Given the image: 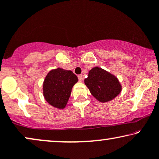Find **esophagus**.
Here are the masks:
<instances>
[{"label":"esophagus","mask_w":159,"mask_h":159,"mask_svg":"<svg viewBox=\"0 0 159 159\" xmlns=\"http://www.w3.org/2000/svg\"><path fill=\"white\" fill-rule=\"evenodd\" d=\"M78 80H79L80 82L83 81V80H84V76H83V75H79L78 76Z\"/></svg>","instance_id":"esophagus-1"}]
</instances>
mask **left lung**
<instances>
[{
  "instance_id": "left-lung-1",
  "label": "left lung",
  "mask_w": 159,
  "mask_h": 159,
  "mask_svg": "<svg viewBox=\"0 0 159 159\" xmlns=\"http://www.w3.org/2000/svg\"><path fill=\"white\" fill-rule=\"evenodd\" d=\"M84 83L92 95L101 103L113 100L122 91V86L117 78L98 67L89 70Z\"/></svg>"
}]
</instances>
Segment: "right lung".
Instances as JSON below:
<instances>
[{
	"label": "right lung",
	"mask_w": 159,
	"mask_h": 159,
	"mask_svg": "<svg viewBox=\"0 0 159 159\" xmlns=\"http://www.w3.org/2000/svg\"><path fill=\"white\" fill-rule=\"evenodd\" d=\"M78 81L71 70L61 68L52 70L43 82V95L50 105L64 109L69 100L73 86Z\"/></svg>",
	"instance_id": "obj_1"
}]
</instances>
